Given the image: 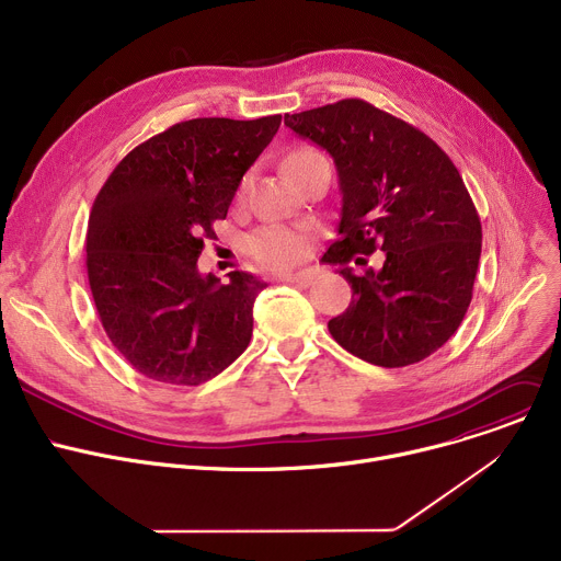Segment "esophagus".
Instances as JSON below:
<instances>
[{"instance_id":"esophagus-1","label":"esophagus","mask_w":561,"mask_h":561,"mask_svg":"<svg viewBox=\"0 0 561 561\" xmlns=\"http://www.w3.org/2000/svg\"><path fill=\"white\" fill-rule=\"evenodd\" d=\"M284 282H290V284H295V286L307 288V286H311V284H313V273H309V271L293 273V275H286V277H284Z\"/></svg>"}]
</instances>
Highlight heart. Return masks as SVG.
Wrapping results in <instances>:
<instances>
[{
    "label": "heart",
    "instance_id": "obj_1",
    "mask_svg": "<svg viewBox=\"0 0 561 561\" xmlns=\"http://www.w3.org/2000/svg\"><path fill=\"white\" fill-rule=\"evenodd\" d=\"M318 156L311 148H302V151H295L288 156L286 167L300 164L309 158ZM307 252V239L302 232H297L286 226H266L259 228L254 234L248 239V254L256 261V264L273 268V271H284L295 266Z\"/></svg>",
    "mask_w": 561,
    "mask_h": 561
}]
</instances>
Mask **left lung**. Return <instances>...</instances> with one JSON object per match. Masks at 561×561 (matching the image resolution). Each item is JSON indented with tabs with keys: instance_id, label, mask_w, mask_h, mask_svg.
I'll use <instances>...</instances> for the list:
<instances>
[{
	"instance_id": "left-lung-1",
	"label": "left lung",
	"mask_w": 561,
	"mask_h": 561,
	"mask_svg": "<svg viewBox=\"0 0 561 561\" xmlns=\"http://www.w3.org/2000/svg\"><path fill=\"white\" fill-rule=\"evenodd\" d=\"M284 124L324 148L339 171V241L324 264L386 252L381 271L341 268L352 302L329 320L333 341L379 367L424 360L460 327L480 259V218L458 169L428 135L363 99L286 115Z\"/></svg>"
}]
</instances>
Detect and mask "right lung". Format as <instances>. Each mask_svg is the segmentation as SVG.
I'll use <instances>...</instances> for the list:
<instances>
[{
    "label": "right lung",
    "instance_id": "add662e5",
    "mask_svg": "<svg viewBox=\"0 0 561 561\" xmlns=\"http://www.w3.org/2000/svg\"><path fill=\"white\" fill-rule=\"evenodd\" d=\"M279 124L180 122L133 148L101 186L85 239L90 290L110 343L146 379L201 386L245 352L266 282L232 271L220 284L198 256Z\"/></svg>",
    "mask_w": 561,
    "mask_h": 561
}]
</instances>
